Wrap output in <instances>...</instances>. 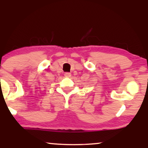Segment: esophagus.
<instances>
[{"label":"esophagus","instance_id":"obj_1","mask_svg":"<svg viewBox=\"0 0 148 148\" xmlns=\"http://www.w3.org/2000/svg\"><path fill=\"white\" fill-rule=\"evenodd\" d=\"M71 74L70 73H64V77L66 78L71 77Z\"/></svg>","mask_w":148,"mask_h":148}]
</instances>
